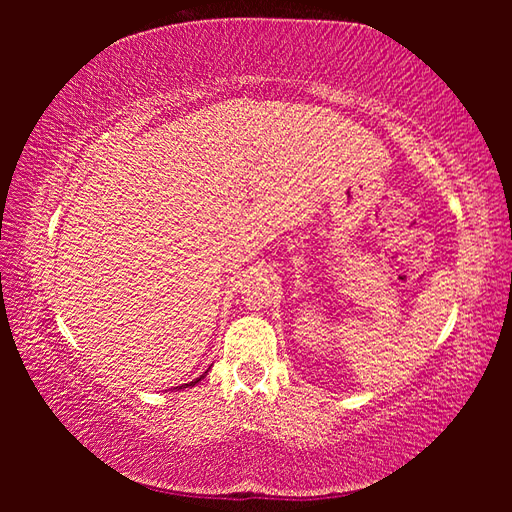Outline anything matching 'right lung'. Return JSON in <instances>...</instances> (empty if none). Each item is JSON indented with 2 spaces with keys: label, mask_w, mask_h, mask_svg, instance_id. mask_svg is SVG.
I'll list each match as a JSON object with an SVG mask.
<instances>
[{
  "label": "right lung",
  "mask_w": 512,
  "mask_h": 512,
  "mask_svg": "<svg viewBox=\"0 0 512 512\" xmlns=\"http://www.w3.org/2000/svg\"><path fill=\"white\" fill-rule=\"evenodd\" d=\"M206 376V372L200 376V378H195V380H191V383H187V385H180V389H184V387H191V385H195V383H200V380Z\"/></svg>",
  "instance_id": "obj_1"
}]
</instances>
